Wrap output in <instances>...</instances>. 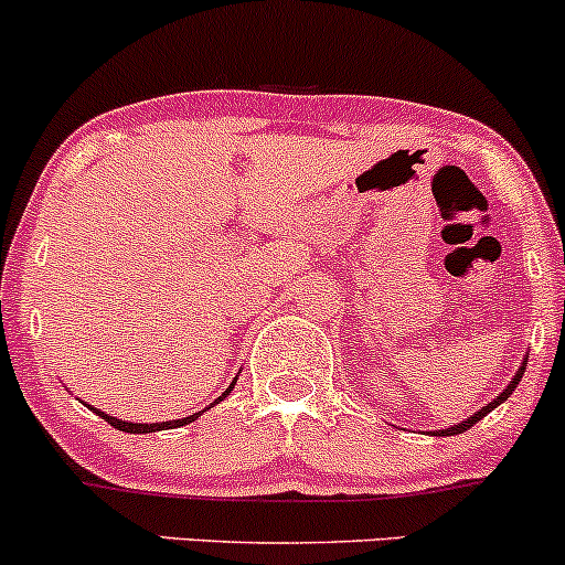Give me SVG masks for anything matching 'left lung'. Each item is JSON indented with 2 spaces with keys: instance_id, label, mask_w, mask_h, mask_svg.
Here are the masks:
<instances>
[{
  "instance_id": "1",
  "label": "left lung",
  "mask_w": 565,
  "mask_h": 565,
  "mask_svg": "<svg viewBox=\"0 0 565 565\" xmlns=\"http://www.w3.org/2000/svg\"><path fill=\"white\" fill-rule=\"evenodd\" d=\"M525 364H529V359H523V364H520V370H518V373H514V377H512V381H510V386H507L504 392H501L499 396H495L493 402H488V405L482 407V411H477L475 415H469V418H467V420H461V424H458V426H450V429H437V431H429V434H434V437H450V434H461V431L472 429V426L477 424V420H482V418H486V415L491 413L493 407H499L501 402H507V399H510L514 388H518L520 377H523V373H525Z\"/></svg>"
}]
</instances>
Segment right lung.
<instances>
[{
    "label": "right lung",
    "mask_w": 565,
    "mask_h": 565,
    "mask_svg": "<svg viewBox=\"0 0 565 565\" xmlns=\"http://www.w3.org/2000/svg\"><path fill=\"white\" fill-rule=\"evenodd\" d=\"M233 386H235V381L231 383V386L225 388V392H222V396H216L214 399V405H220L222 399H225L227 394L233 392ZM90 407V405H88ZM93 413H98L102 415L104 420H107L109 426H115V429H120V431H128V434H150V431H163V429H177V426H184V424H192V420H198V415H203L209 411V407H203V411H198V413H192V415H188V418H179V420H163V424H131V420H122V418H111V415H107V413H102V411H96V407H90Z\"/></svg>",
    "instance_id": "obj_1"
}]
</instances>
